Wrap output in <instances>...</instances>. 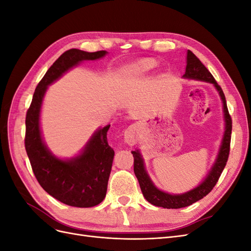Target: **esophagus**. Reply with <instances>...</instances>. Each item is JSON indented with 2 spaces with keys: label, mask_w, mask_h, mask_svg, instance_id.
I'll list each match as a JSON object with an SVG mask.
<instances>
[{
  "label": "esophagus",
  "mask_w": 251,
  "mask_h": 251,
  "mask_svg": "<svg viewBox=\"0 0 251 251\" xmlns=\"http://www.w3.org/2000/svg\"><path fill=\"white\" fill-rule=\"evenodd\" d=\"M138 140V128L137 126L132 125L125 131V141L128 146H134Z\"/></svg>",
  "instance_id": "esophagus-1"
}]
</instances>
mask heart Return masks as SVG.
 I'll return each instance as SVG.
<instances>
[{
  "label": "heart",
  "mask_w": 251,
  "mask_h": 251,
  "mask_svg": "<svg viewBox=\"0 0 251 251\" xmlns=\"http://www.w3.org/2000/svg\"><path fill=\"white\" fill-rule=\"evenodd\" d=\"M157 65L156 60L151 58H141L137 62L131 64L127 68V72L131 76H140L151 71Z\"/></svg>",
  "instance_id": "obj_1"
}]
</instances>
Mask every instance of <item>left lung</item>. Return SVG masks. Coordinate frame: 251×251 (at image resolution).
<instances>
[{
	"label": "left lung",
	"instance_id": "1",
	"mask_svg": "<svg viewBox=\"0 0 251 251\" xmlns=\"http://www.w3.org/2000/svg\"><path fill=\"white\" fill-rule=\"evenodd\" d=\"M182 77L187 79L206 81L211 83V85L216 88L223 103L225 131L215 163L212 164L210 171L206 175V177H205V179L198 186H196L195 188L191 189V191L183 194L174 195L165 193L161 191V189H159L153 183V181L151 180L149 176V174L146 170V166H144V161L140 154V151L135 150L132 151L134 157V173L135 176L138 179L143 197L151 204L163 208L186 207L189 206V205H192L193 203L201 200L207 194H209L211 192V189L217 184V182L225 168L230 149L232 125L231 117L228 113V109H227L225 95L221 87L218 85V82L216 81L214 76H212L211 73L207 70V68L201 63V60L197 57L191 50H187L185 73Z\"/></svg>",
	"mask_w": 251,
	"mask_h": 251
}]
</instances>
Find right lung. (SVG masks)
Masks as SVG:
<instances>
[{"label": "right lung", "instance_id": "add662e5", "mask_svg": "<svg viewBox=\"0 0 251 251\" xmlns=\"http://www.w3.org/2000/svg\"><path fill=\"white\" fill-rule=\"evenodd\" d=\"M107 51L86 52L70 49L64 52L37 85L26 115L25 148L35 178L53 198L74 207H92L107 194L114 151L107 133L110 125L92 135L80 153L70 159H60L47 148L41 131V109L48 86L83 60L103 57Z\"/></svg>", "mask_w": 251, "mask_h": 251}]
</instances>
